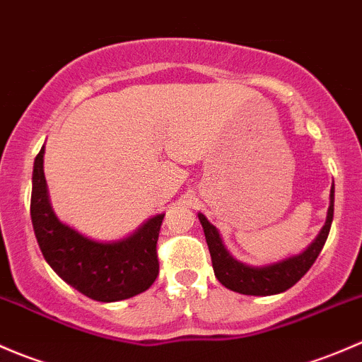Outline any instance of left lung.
Wrapping results in <instances>:
<instances>
[{
    "label": "left lung",
    "mask_w": 362,
    "mask_h": 362,
    "mask_svg": "<svg viewBox=\"0 0 362 362\" xmlns=\"http://www.w3.org/2000/svg\"><path fill=\"white\" fill-rule=\"evenodd\" d=\"M333 211H334V185H331L329 192V207H327L326 223L320 228L319 235L312 240L305 251L300 255L289 256V258L281 259V262L268 263V264H255L242 263L230 255L228 249L223 244V238L219 235L218 228L202 212H199L200 225L204 228V235H206L209 252H211L212 268H214V275L218 281L221 282L225 288L232 289V291L240 294H249V296H272V294H279L288 291L293 288L317 259L319 252L322 251L326 238L329 235L331 223H333Z\"/></svg>",
    "instance_id": "8db88e82"
}]
</instances>
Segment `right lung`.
<instances>
[{
  "instance_id": "obj_1",
  "label": "right lung",
  "mask_w": 362,
  "mask_h": 362,
  "mask_svg": "<svg viewBox=\"0 0 362 362\" xmlns=\"http://www.w3.org/2000/svg\"><path fill=\"white\" fill-rule=\"evenodd\" d=\"M42 146L35 158L31 219L43 258L76 291L103 303L146 291L158 275L156 240L163 212L118 240H94L57 218L48 197Z\"/></svg>"
}]
</instances>
